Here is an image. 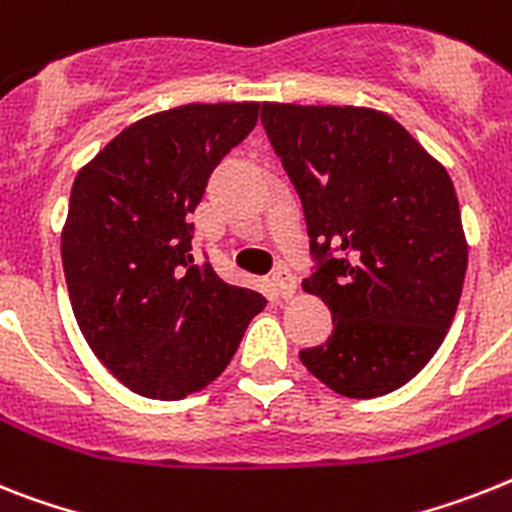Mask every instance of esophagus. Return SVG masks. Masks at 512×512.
I'll use <instances>...</instances> for the list:
<instances>
[{"mask_svg": "<svg viewBox=\"0 0 512 512\" xmlns=\"http://www.w3.org/2000/svg\"><path fill=\"white\" fill-rule=\"evenodd\" d=\"M272 282H274V287H277V293H280L285 301H290V298H293L295 287H298L295 277L287 272V269H277V272H274V277H272Z\"/></svg>", "mask_w": 512, "mask_h": 512, "instance_id": "34e87169", "label": "esophagus"}]
</instances>
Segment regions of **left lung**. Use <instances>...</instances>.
I'll use <instances>...</instances> for the list:
<instances>
[{
	"mask_svg": "<svg viewBox=\"0 0 512 512\" xmlns=\"http://www.w3.org/2000/svg\"><path fill=\"white\" fill-rule=\"evenodd\" d=\"M261 122L319 259L303 293L332 311V335L301 350L303 366L345 398L398 390L442 345L466 280L468 243L445 164L371 107L264 101Z\"/></svg>",
	"mask_w": 512,
	"mask_h": 512,
	"instance_id": "left-lung-1",
	"label": "left lung"
}]
</instances>
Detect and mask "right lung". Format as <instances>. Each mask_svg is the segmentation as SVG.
<instances>
[{
	"label": "right lung",
	"mask_w": 512,
	"mask_h": 512,
	"mask_svg": "<svg viewBox=\"0 0 512 512\" xmlns=\"http://www.w3.org/2000/svg\"><path fill=\"white\" fill-rule=\"evenodd\" d=\"M259 101L183 104L133 122L75 177L62 266L75 322L114 379L180 400L227 369L264 295L190 253L206 180L259 120Z\"/></svg>",
	"instance_id": "1"
}]
</instances>
